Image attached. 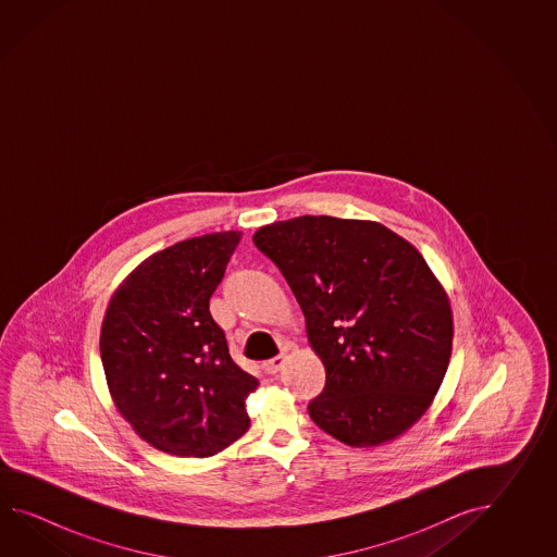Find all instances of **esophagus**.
Returning <instances> with one entry per match:
<instances>
[{
  "mask_svg": "<svg viewBox=\"0 0 557 557\" xmlns=\"http://www.w3.org/2000/svg\"><path fill=\"white\" fill-rule=\"evenodd\" d=\"M284 360H286L284 356H274V358L267 360V362L262 364V370H264L267 374H276V372L283 368Z\"/></svg>",
  "mask_w": 557,
  "mask_h": 557,
  "instance_id": "esophagus-1",
  "label": "esophagus"
}]
</instances>
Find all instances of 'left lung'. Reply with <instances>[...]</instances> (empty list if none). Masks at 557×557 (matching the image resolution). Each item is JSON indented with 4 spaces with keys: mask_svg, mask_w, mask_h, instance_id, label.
<instances>
[{
    "mask_svg": "<svg viewBox=\"0 0 557 557\" xmlns=\"http://www.w3.org/2000/svg\"><path fill=\"white\" fill-rule=\"evenodd\" d=\"M252 240L293 288L326 370L312 422L355 448L404 434L436 396L454 338L422 255L380 223L324 214L261 226Z\"/></svg>",
    "mask_w": 557,
    "mask_h": 557,
    "instance_id": "1",
    "label": "left lung"
}]
</instances>
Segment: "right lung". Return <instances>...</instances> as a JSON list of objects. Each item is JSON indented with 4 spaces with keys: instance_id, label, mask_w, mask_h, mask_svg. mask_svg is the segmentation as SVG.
<instances>
[{
    "instance_id": "add662e5",
    "label": "right lung",
    "mask_w": 557,
    "mask_h": 557,
    "mask_svg": "<svg viewBox=\"0 0 557 557\" xmlns=\"http://www.w3.org/2000/svg\"><path fill=\"white\" fill-rule=\"evenodd\" d=\"M240 233L187 238L121 283L101 326V362L121 416L157 450L214 456L250 426L259 380L235 364L209 300Z\"/></svg>"
}]
</instances>
